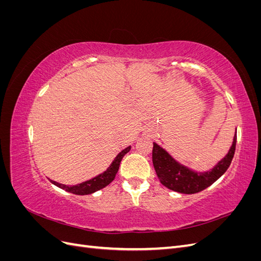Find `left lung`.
Returning a JSON list of instances; mask_svg holds the SVG:
<instances>
[{"mask_svg": "<svg viewBox=\"0 0 261 261\" xmlns=\"http://www.w3.org/2000/svg\"><path fill=\"white\" fill-rule=\"evenodd\" d=\"M235 147L236 132L233 138V144L227 154L218 162L215 168L207 172H195L179 164L155 143H153L152 148V162L156 175L162 185L177 193L196 194L212 185L220 176L224 174L232 162Z\"/></svg>", "mask_w": 261, "mask_h": 261, "instance_id": "8db88e82", "label": "left lung"}]
</instances>
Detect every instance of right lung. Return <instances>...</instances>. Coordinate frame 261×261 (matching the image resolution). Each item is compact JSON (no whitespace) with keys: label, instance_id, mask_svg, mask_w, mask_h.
I'll use <instances>...</instances> for the list:
<instances>
[{"label":"right lung","instance_id":"1","mask_svg":"<svg viewBox=\"0 0 261 261\" xmlns=\"http://www.w3.org/2000/svg\"><path fill=\"white\" fill-rule=\"evenodd\" d=\"M130 150V146L125 148L124 150L118 153L116 155L115 159L113 160V162L111 163V165L108 168L107 171H105L103 173H101L98 176L93 177L89 180H86L84 183L77 184V185H73V186H68V185H64V184H60L58 181L50 179L51 183H53L54 185H57L58 187L65 189L66 192L72 193V194H76V195H89L92 194L94 192L99 191V189L106 187L107 185H109L111 181L114 179L116 173L118 171V168H120V163L123 159V156L127 153Z\"/></svg>","mask_w":261,"mask_h":261}]
</instances>
